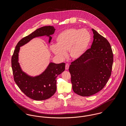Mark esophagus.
Wrapping results in <instances>:
<instances>
[{
    "label": "esophagus",
    "mask_w": 126,
    "mask_h": 126,
    "mask_svg": "<svg viewBox=\"0 0 126 126\" xmlns=\"http://www.w3.org/2000/svg\"><path fill=\"white\" fill-rule=\"evenodd\" d=\"M69 65L68 63H66V64H65V69H66V70H68V68H69Z\"/></svg>",
    "instance_id": "34e87169"
}]
</instances>
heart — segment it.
<instances>
[{
  "mask_svg": "<svg viewBox=\"0 0 126 126\" xmlns=\"http://www.w3.org/2000/svg\"><path fill=\"white\" fill-rule=\"evenodd\" d=\"M91 40V34L87 30L71 28L61 32L56 38V45H52L50 48L61 59H64L68 51L70 58L75 60L85 52Z\"/></svg>",
  "mask_w": 126,
  "mask_h": 126,
  "instance_id": "1",
  "label": "heart"
}]
</instances>
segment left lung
Here are the masks:
<instances>
[{
  "label": "left lung",
  "mask_w": 126,
  "mask_h": 126,
  "mask_svg": "<svg viewBox=\"0 0 126 126\" xmlns=\"http://www.w3.org/2000/svg\"><path fill=\"white\" fill-rule=\"evenodd\" d=\"M92 30L94 40L91 48L72 62L69 68L73 91L82 96L93 95L104 88L111 75L113 61L108 40Z\"/></svg>",
  "instance_id": "obj_1"
}]
</instances>
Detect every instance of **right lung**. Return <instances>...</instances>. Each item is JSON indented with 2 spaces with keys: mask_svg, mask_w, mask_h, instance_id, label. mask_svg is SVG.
I'll list each match as a JSON object with an SVG mask.
<instances>
[{
  "mask_svg": "<svg viewBox=\"0 0 126 126\" xmlns=\"http://www.w3.org/2000/svg\"><path fill=\"white\" fill-rule=\"evenodd\" d=\"M55 29L53 26H44L19 41L12 57V67L14 80L22 92L29 97L35 100H43L51 97L56 91V78L65 70L64 63L56 64L50 63L41 74L32 77L23 72L18 62L20 47L28 43L32 39L39 36L49 37L50 42Z\"/></svg>",
  "mask_w": 126,
  "mask_h": 126,
  "instance_id": "right-lung-1",
  "label": "right lung"
}]
</instances>
